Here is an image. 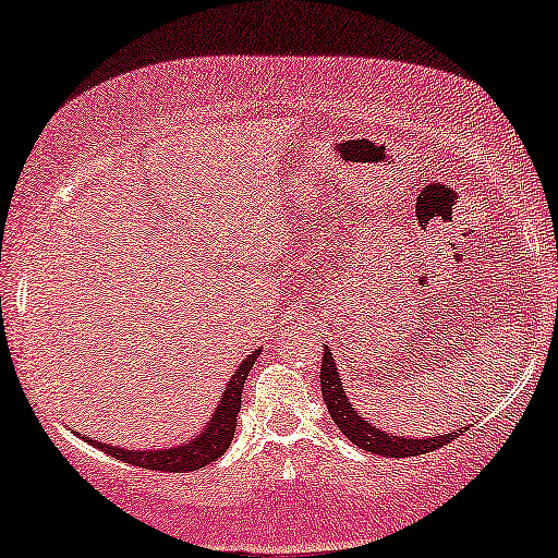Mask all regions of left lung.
<instances>
[{"mask_svg":"<svg viewBox=\"0 0 558 558\" xmlns=\"http://www.w3.org/2000/svg\"><path fill=\"white\" fill-rule=\"evenodd\" d=\"M319 386H323V399L328 407L332 422L338 425L345 438L354 446L364 448V451H373L377 457H390V459H403V457H420V453L435 451V448H444L457 440L466 427L457 433H444L435 435V438H403V435H390L377 430L369 420H364L362 414L354 412V403L345 396V388L338 375L336 362H332L330 349L323 351V367H319Z\"/></svg>","mask_w":558,"mask_h":558,"instance_id":"obj_1","label":"left lung"}]
</instances>
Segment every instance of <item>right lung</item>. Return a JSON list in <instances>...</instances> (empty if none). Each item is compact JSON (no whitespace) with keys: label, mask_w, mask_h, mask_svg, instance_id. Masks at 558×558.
<instances>
[{"label":"right lung","mask_w":558,"mask_h":558,"mask_svg":"<svg viewBox=\"0 0 558 558\" xmlns=\"http://www.w3.org/2000/svg\"><path fill=\"white\" fill-rule=\"evenodd\" d=\"M262 349H254L246 360L241 362V367L235 369V375L230 377L226 386V393H222L220 403H217L215 414L209 417L204 430L189 440V444L170 446V448H149V451H128V448H118L110 444H101V440L81 438L88 440V444L101 448L110 457L120 459V462L141 466V470H155V472H194L202 470V466L213 464L220 453L228 451L230 440L235 435V425H239V412H241V390L243 383H246L248 373H252L254 362H257Z\"/></svg>","instance_id":"1"}]
</instances>
